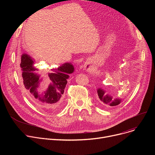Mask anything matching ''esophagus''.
Masks as SVG:
<instances>
[{
	"label": "esophagus",
	"instance_id": "1",
	"mask_svg": "<svg viewBox=\"0 0 155 155\" xmlns=\"http://www.w3.org/2000/svg\"><path fill=\"white\" fill-rule=\"evenodd\" d=\"M84 68L86 69L87 71H90L91 70V68H90V65H89V63H85L84 65Z\"/></svg>",
	"mask_w": 155,
	"mask_h": 155
}]
</instances>
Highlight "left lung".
Instances as JSON below:
<instances>
[{
	"label": "left lung",
	"mask_w": 155,
	"mask_h": 155,
	"mask_svg": "<svg viewBox=\"0 0 155 155\" xmlns=\"http://www.w3.org/2000/svg\"><path fill=\"white\" fill-rule=\"evenodd\" d=\"M97 94H98L100 100L104 104L108 105L109 106H116V105H119L121 102V100L120 99H113L112 96L105 93V91L103 90L102 88H100L97 89Z\"/></svg>",
	"instance_id": "1"
}]
</instances>
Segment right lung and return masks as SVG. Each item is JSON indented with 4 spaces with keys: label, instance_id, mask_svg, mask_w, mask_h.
Wrapping results in <instances>:
<instances>
[{
    "label": "right lung",
    "instance_id": "right-lung-1",
    "mask_svg": "<svg viewBox=\"0 0 155 155\" xmlns=\"http://www.w3.org/2000/svg\"><path fill=\"white\" fill-rule=\"evenodd\" d=\"M35 61L27 54L24 53L21 56L20 67L24 87L30 91L35 99L45 102L51 110L55 111L60 105L64 88L67 84V79L69 78L68 74L74 71V67L71 63H67L58 68L52 69L51 71L53 72L48 74L51 83L44 92L45 95L41 96L37 90L41 80L39 78L40 75L36 73L38 69L34 66Z\"/></svg>",
    "mask_w": 155,
    "mask_h": 155
}]
</instances>
